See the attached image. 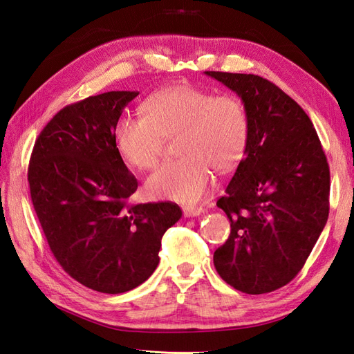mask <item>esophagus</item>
Returning a JSON list of instances; mask_svg holds the SVG:
<instances>
[{
  "label": "esophagus",
  "mask_w": 354,
  "mask_h": 354,
  "mask_svg": "<svg viewBox=\"0 0 354 354\" xmlns=\"http://www.w3.org/2000/svg\"><path fill=\"white\" fill-rule=\"evenodd\" d=\"M202 212H203V208L198 207V205H187L183 208L185 217H198Z\"/></svg>",
  "instance_id": "obj_1"
}]
</instances>
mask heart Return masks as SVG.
<instances>
[{
  "instance_id": "heart-1",
  "label": "heart",
  "mask_w": 354,
  "mask_h": 354,
  "mask_svg": "<svg viewBox=\"0 0 354 354\" xmlns=\"http://www.w3.org/2000/svg\"><path fill=\"white\" fill-rule=\"evenodd\" d=\"M143 115L122 116L113 128V142L125 162L140 171L156 167L164 137L177 134L178 159L158 168L146 181L155 199L192 203L211 185L212 168L227 173L243 158L250 120L243 103L192 84L155 91L142 104Z\"/></svg>"
}]
</instances>
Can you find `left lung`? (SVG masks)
Listing matches in <instances>:
<instances>
[{"label":"left lung","instance_id":"left-lung-1","mask_svg":"<svg viewBox=\"0 0 354 354\" xmlns=\"http://www.w3.org/2000/svg\"><path fill=\"white\" fill-rule=\"evenodd\" d=\"M236 93L250 136L236 173L217 207L230 236L214 252L224 282L245 294H266L303 269L328 221L329 167L307 113L259 75L205 72Z\"/></svg>","mask_w":354,"mask_h":354}]
</instances>
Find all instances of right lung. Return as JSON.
Segmentation results:
<instances>
[{
    "label": "right lung",
    "instance_id": "add662e5",
    "mask_svg": "<svg viewBox=\"0 0 354 354\" xmlns=\"http://www.w3.org/2000/svg\"><path fill=\"white\" fill-rule=\"evenodd\" d=\"M137 95L109 91L63 108L38 136L28 169L53 255L75 281L104 294L147 281L160 239L181 217L173 202H127L138 185L116 151L113 128Z\"/></svg>",
    "mask_w": 354,
    "mask_h": 354
}]
</instances>
